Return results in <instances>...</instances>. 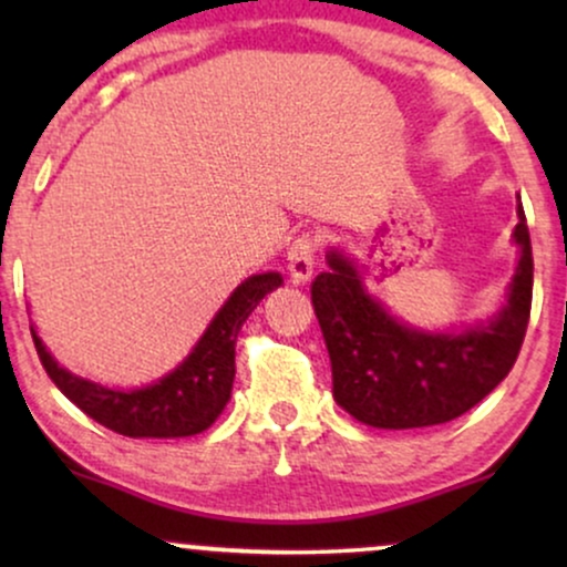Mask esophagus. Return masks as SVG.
I'll return each instance as SVG.
<instances>
[{
    "instance_id": "34e87169",
    "label": "esophagus",
    "mask_w": 567,
    "mask_h": 567,
    "mask_svg": "<svg viewBox=\"0 0 567 567\" xmlns=\"http://www.w3.org/2000/svg\"><path fill=\"white\" fill-rule=\"evenodd\" d=\"M317 247H320V237L315 231H303L292 239V245L288 247V269L292 282H306L315 271V258H317Z\"/></svg>"
}]
</instances>
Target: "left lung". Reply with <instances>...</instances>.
Listing matches in <instances>:
<instances>
[{"label": "left lung", "mask_w": 567, "mask_h": 567, "mask_svg": "<svg viewBox=\"0 0 567 567\" xmlns=\"http://www.w3.org/2000/svg\"><path fill=\"white\" fill-rule=\"evenodd\" d=\"M514 243L523 247L509 303L493 322L458 336L419 333L362 290L357 269L330 252V269L311 282L333 368V396L357 421L379 429L447 424L506 379L530 320L533 252L523 205Z\"/></svg>", "instance_id": "1"}]
</instances>
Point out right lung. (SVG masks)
<instances>
[{"instance_id": "obj_1", "label": "right lung", "mask_w": 567, "mask_h": 567, "mask_svg": "<svg viewBox=\"0 0 567 567\" xmlns=\"http://www.w3.org/2000/svg\"><path fill=\"white\" fill-rule=\"evenodd\" d=\"M279 285H282V277L277 271L245 279L199 338L192 354L159 383L135 389V392H114V389H103L101 383L76 379L69 370L58 368L34 328H31V336H34L42 368L48 370L55 386L101 426L125 437H192V434L205 432L229 402L234 343H237L239 328L266 292Z\"/></svg>"}]
</instances>
